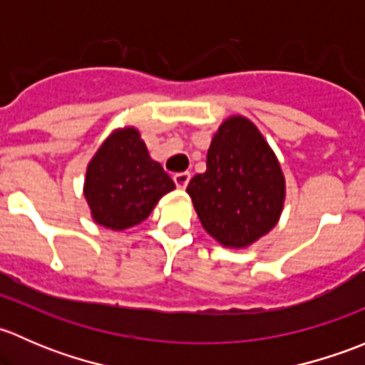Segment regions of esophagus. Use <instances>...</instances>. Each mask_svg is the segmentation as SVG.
Returning <instances> with one entry per match:
<instances>
[{
	"label": "esophagus",
	"instance_id": "obj_1",
	"mask_svg": "<svg viewBox=\"0 0 365 365\" xmlns=\"http://www.w3.org/2000/svg\"><path fill=\"white\" fill-rule=\"evenodd\" d=\"M173 180H175V183L178 189H185L187 183H189V180H190V173H187V171L175 173V175H173Z\"/></svg>",
	"mask_w": 365,
	"mask_h": 365
}]
</instances>
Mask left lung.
Masks as SVG:
<instances>
[{
	"label": "left lung",
	"instance_id": "left-lung-1",
	"mask_svg": "<svg viewBox=\"0 0 365 365\" xmlns=\"http://www.w3.org/2000/svg\"><path fill=\"white\" fill-rule=\"evenodd\" d=\"M187 192L201 224L226 247H245L277 224L284 176L263 135L249 120L224 121L206 155V171Z\"/></svg>",
	"mask_w": 365,
	"mask_h": 365
}]
</instances>
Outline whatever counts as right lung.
Listing matches in <instances>:
<instances>
[{"mask_svg":"<svg viewBox=\"0 0 365 365\" xmlns=\"http://www.w3.org/2000/svg\"><path fill=\"white\" fill-rule=\"evenodd\" d=\"M175 182L152 160L135 128L114 132L91 159L84 196L93 219L109 230L143 222Z\"/></svg>","mask_w":365,"mask_h":365,"instance_id":"obj_1","label":"right lung"}]
</instances>
